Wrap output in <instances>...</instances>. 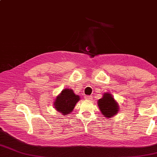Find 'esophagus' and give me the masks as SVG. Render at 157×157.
Instances as JSON below:
<instances>
[{
	"label": "esophagus",
	"mask_w": 157,
	"mask_h": 157,
	"mask_svg": "<svg viewBox=\"0 0 157 157\" xmlns=\"http://www.w3.org/2000/svg\"><path fill=\"white\" fill-rule=\"evenodd\" d=\"M85 99H87V100H91V99H92V96H90V95H86L84 97Z\"/></svg>",
	"instance_id": "1"
}]
</instances>
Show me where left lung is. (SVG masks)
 Returning a JSON list of instances; mask_svg holds the SVG:
<instances>
[{
    "label": "left lung",
    "mask_w": 157,
    "mask_h": 157,
    "mask_svg": "<svg viewBox=\"0 0 157 157\" xmlns=\"http://www.w3.org/2000/svg\"><path fill=\"white\" fill-rule=\"evenodd\" d=\"M98 104L102 115L106 118L116 115L119 111L117 102L114 99L112 95L108 93L104 94L103 97L98 100Z\"/></svg>",
    "instance_id": "1"
}]
</instances>
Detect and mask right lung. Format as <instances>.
Returning <instances> with one entry per match:
<instances>
[{
    "mask_svg": "<svg viewBox=\"0 0 157 157\" xmlns=\"http://www.w3.org/2000/svg\"><path fill=\"white\" fill-rule=\"evenodd\" d=\"M79 99V96L75 95L72 89L65 88L57 96L54 101V107L58 112L66 115L72 112Z\"/></svg>",
    "mask_w": 157,
    "mask_h": 157,
    "instance_id": "right-lung-1",
    "label": "right lung"
}]
</instances>
